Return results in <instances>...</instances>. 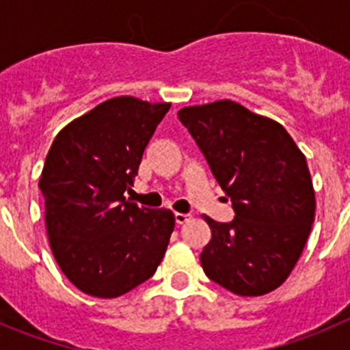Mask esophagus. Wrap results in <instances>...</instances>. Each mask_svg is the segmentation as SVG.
<instances>
[{"instance_id": "obj_1", "label": "esophagus", "mask_w": 350, "mask_h": 350, "mask_svg": "<svg viewBox=\"0 0 350 350\" xmlns=\"http://www.w3.org/2000/svg\"><path fill=\"white\" fill-rule=\"evenodd\" d=\"M191 221V215L189 213H175V222H177L178 226L185 224V222Z\"/></svg>"}]
</instances>
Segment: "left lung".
I'll list each match as a JSON object with an SVG mask.
<instances>
[{"mask_svg": "<svg viewBox=\"0 0 350 350\" xmlns=\"http://www.w3.org/2000/svg\"><path fill=\"white\" fill-rule=\"evenodd\" d=\"M178 119L234 210L231 222L205 215L203 271L238 296L271 293L298 262L315 217L307 159L282 124L231 100L185 107Z\"/></svg>", "mask_w": 350, "mask_h": 350, "instance_id": "left-lung-1", "label": "left lung"}]
</instances>
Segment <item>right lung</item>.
I'll return each mask as SVG.
<instances>
[{
	"label": "right lung",
	"mask_w": 350,
	"mask_h": 350,
	"mask_svg": "<svg viewBox=\"0 0 350 350\" xmlns=\"http://www.w3.org/2000/svg\"><path fill=\"white\" fill-rule=\"evenodd\" d=\"M172 103L112 98L64 126L40 177L52 254L77 289L117 298L150 279L175 228L172 210L126 200Z\"/></svg>",
	"instance_id": "add662e5"
}]
</instances>
